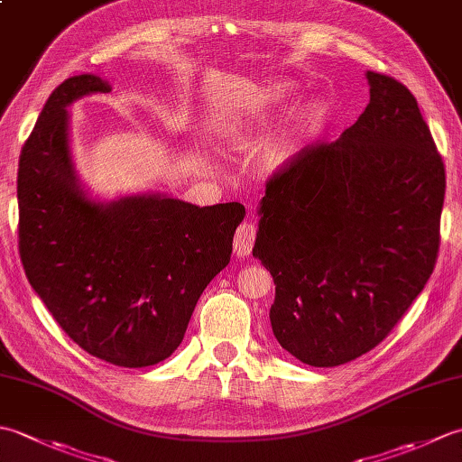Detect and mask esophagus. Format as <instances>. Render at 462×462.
Returning a JSON list of instances; mask_svg holds the SVG:
<instances>
[{
    "label": "esophagus",
    "mask_w": 462,
    "mask_h": 462,
    "mask_svg": "<svg viewBox=\"0 0 462 462\" xmlns=\"http://www.w3.org/2000/svg\"><path fill=\"white\" fill-rule=\"evenodd\" d=\"M256 234H258L256 224L250 222V220L242 222L238 226L236 236H234V254H236L238 258L250 256V252L254 248V242H256Z\"/></svg>",
    "instance_id": "obj_1"
}]
</instances>
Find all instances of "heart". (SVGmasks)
<instances>
[{"label": "heart", "mask_w": 462, "mask_h": 462, "mask_svg": "<svg viewBox=\"0 0 462 462\" xmlns=\"http://www.w3.org/2000/svg\"><path fill=\"white\" fill-rule=\"evenodd\" d=\"M291 87L288 83H273L263 89L254 91L246 99L232 103L226 106L214 119V131L218 133L224 141H238L242 131L250 123V116L256 111H266L268 106L282 103L290 95Z\"/></svg>", "instance_id": "heart-1"}]
</instances>
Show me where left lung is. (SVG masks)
<instances>
[{"label": "left lung", "instance_id": "left-lung-1", "mask_svg": "<svg viewBox=\"0 0 462 462\" xmlns=\"http://www.w3.org/2000/svg\"><path fill=\"white\" fill-rule=\"evenodd\" d=\"M369 105L266 182L252 254L270 270L273 336L336 367L377 347L435 270L445 162L403 83L367 71Z\"/></svg>", "mask_w": 462, "mask_h": 462}]
</instances>
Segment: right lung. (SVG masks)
<instances>
[{"instance_id":"add662e5","label":"right lung","mask_w":462,"mask_h":462,"mask_svg":"<svg viewBox=\"0 0 462 462\" xmlns=\"http://www.w3.org/2000/svg\"><path fill=\"white\" fill-rule=\"evenodd\" d=\"M95 75L65 79L19 154V256L25 276L77 346L119 367H146L180 346L200 293L228 266L240 202L194 206L162 196L85 199L65 106L109 93Z\"/></svg>"}]
</instances>
